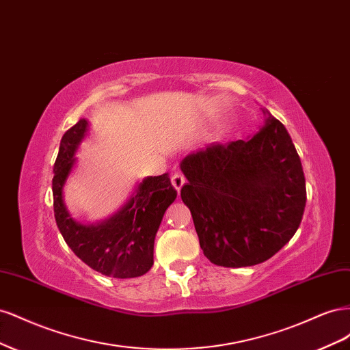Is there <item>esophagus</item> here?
<instances>
[{"mask_svg":"<svg viewBox=\"0 0 350 350\" xmlns=\"http://www.w3.org/2000/svg\"><path fill=\"white\" fill-rule=\"evenodd\" d=\"M171 183H172L174 188L179 193V191H181V188L184 187V184L187 183V179H185V176L183 174H175L171 178Z\"/></svg>","mask_w":350,"mask_h":350,"instance_id":"34e87169","label":"esophagus"}]
</instances>
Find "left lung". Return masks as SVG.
I'll return each instance as SVG.
<instances>
[{"mask_svg": "<svg viewBox=\"0 0 350 350\" xmlns=\"http://www.w3.org/2000/svg\"><path fill=\"white\" fill-rule=\"evenodd\" d=\"M264 122L247 140L215 144L183 159L181 189L204 256L216 266L248 267L273 257L298 230L305 176L284 125Z\"/></svg>", "mask_w": 350, "mask_h": 350, "instance_id": "8db88e82", "label": "left lung"}]
</instances>
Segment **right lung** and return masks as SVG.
<instances>
[{"instance_id":"right-lung-1","label":"right lung","mask_w":350,"mask_h":350,"mask_svg":"<svg viewBox=\"0 0 350 350\" xmlns=\"http://www.w3.org/2000/svg\"><path fill=\"white\" fill-rule=\"evenodd\" d=\"M89 129V121L81 118L61 139L52 179L57 226L72 252L93 270L115 279L143 276L153 266L154 238L176 189L167 174L147 176L111 216L96 221L74 219L62 193Z\"/></svg>"}]
</instances>
